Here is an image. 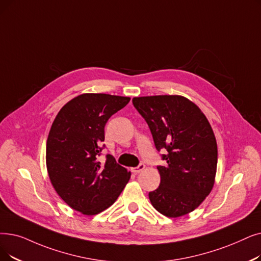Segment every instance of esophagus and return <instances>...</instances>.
Returning <instances> with one entry per match:
<instances>
[{"label": "esophagus", "instance_id": "34e87169", "mask_svg": "<svg viewBox=\"0 0 261 261\" xmlns=\"http://www.w3.org/2000/svg\"><path fill=\"white\" fill-rule=\"evenodd\" d=\"M145 164L144 163H140L137 167H133L132 168V172L134 173V174H139V173H141L142 171H144V169H145Z\"/></svg>", "mask_w": 261, "mask_h": 261}]
</instances>
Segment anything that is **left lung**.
Instances as JSON below:
<instances>
[{
    "label": "left lung",
    "mask_w": 261,
    "mask_h": 261,
    "mask_svg": "<svg viewBox=\"0 0 261 261\" xmlns=\"http://www.w3.org/2000/svg\"><path fill=\"white\" fill-rule=\"evenodd\" d=\"M134 108L146 120L165 165L156 168L161 182L149 192L151 205L168 218L195 210L209 195L218 164V146L200 109L182 96L135 97Z\"/></svg>",
    "instance_id": "left-lung-1"
}]
</instances>
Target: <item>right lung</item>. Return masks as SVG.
Listing matches in <instances>:
<instances>
[{
	"label": "right lung",
	"instance_id": "right-lung-1",
	"mask_svg": "<svg viewBox=\"0 0 261 261\" xmlns=\"http://www.w3.org/2000/svg\"><path fill=\"white\" fill-rule=\"evenodd\" d=\"M129 97L82 94L56 115L47 140L46 161L51 184L72 209L95 215L118 198L131 173L111 154L98 161L103 149L109 118L126 107Z\"/></svg>",
	"mask_w": 261,
	"mask_h": 261
}]
</instances>
